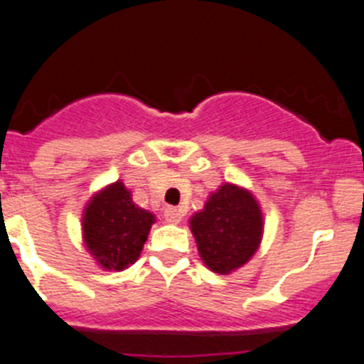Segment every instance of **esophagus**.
Returning a JSON list of instances; mask_svg holds the SVG:
<instances>
[{
    "mask_svg": "<svg viewBox=\"0 0 364 364\" xmlns=\"http://www.w3.org/2000/svg\"><path fill=\"white\" fill-rule=\"evenodd\" d=\"M164 218L167 222H171V224H178L182 220V213H180L178 208H173V205H167L166 210H164Z\"/></svg>",
    "mask_w": 364,
    "mask_h": 364,
    "instance_id": "esophagus-1",
    "label": "esophagus"
}]
</instances>
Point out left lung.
Segmentation results:
<instances>
[{
	"mask_svg": "<svg viewBox=\"0 0 364 364\" xmlns=\"http://www.w3.org/2000/svg\"><path fill=\"white\" fill-rule=\"evenodd\" d=\"M193 237L204 264L231 273L252 259L262 237V213L252 193L224 184L191 218Z\"/></svg>",
	"mask_w": 364,
	"mask_h": 364,
	"instance_id": "obj_1",
	"label": "left lung"
}]
</instances>
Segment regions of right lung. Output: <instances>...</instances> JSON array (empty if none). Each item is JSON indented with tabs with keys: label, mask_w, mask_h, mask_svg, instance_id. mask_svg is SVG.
Returning <instances> with one entry per match:
<instances>
[{
	"label": "right lung",
	"mask_w": 364,
	"mask_h": 364,
	"mask_svg": "<svg viewBox=\"0 0 364 364\" xmlns=\"http://www.w3.org/2000/svg\"><path fill=\"white\" fill-rule=\"evenodd\" d=\"M154 217L138 208L122 182L91 198L83 213V239L89 252L107 269L122 272L140 257Z\"/></svg>",
	"instance_id": "right-lung-1"
}]
</instances>
